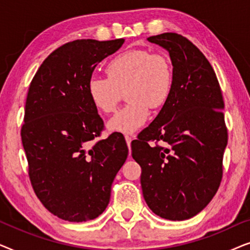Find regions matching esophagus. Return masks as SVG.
<instances>
[{
    "mask_svg": "<svg viewBox=\"0 0 250 250\" xmlns=\"http://www.w3.org/2000/svg\"><path fill=\"white\" fill-rule=\"evenodd\" d=\"M125 140H126V143H127V146H128V148H129V155H131V142H132V140H133V138L132 136H129V135H125Z\"/></svg>",
    "mask_w": 250,
    "mask_h": 250,
    "instance_id": "34e87169",
    "label": "esophagus"
}]
</instances>
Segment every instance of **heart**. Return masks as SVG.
<instances>
[{
	"label": "heart",
	"instance_id": "1",
	"mask_svg": "<svg viewBox=\"0 0 250 250\" xmlns=\"http://www.w3.org/2000/svg\"><path fill=\"white\" fill-rule=\"evenodd\" d=\"M108 78L91 77L88 98L98 111L111 114L126 92L128 104L108 122L109 131L133 133L146 122L150 107L166 104L173 91L174 74L168 58L151 51L134 49L112 58L105 66Z\"/></svg>",
	"mask_w": 250,
	"mask_h": 250
}]
</instances>
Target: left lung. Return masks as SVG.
<instances>
[{"label": "left lung", "instance_id": "left-lung-1", "mask_svg": "<svg viewBox=\"0 0 250 250\" xmlns=\"http://www.w3.org/2000/svg\"><path fill=\"white\" fill-rule=\"evenodd\" d=\"M168 51L172 94L157 117L132 142L141 166L143 197L150 209L170 221L200 213L217 192L228 145L224 101L216 74L203 52L176 33L150 36ZM162 141L163 146H150Z\"/></svg>", "mask_w": 250, "mask_h": 250}]
</instances>
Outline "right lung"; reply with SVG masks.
Wrapping results in <instances>:
<instances>
[{
  "label": "right lung",
  "mask_w": 250,
  "mask_h": 250,
  "mask_svg": "<svg viewBox=\"0 0 250 250\" xmlns=\"http://www.w3.org/2000/svg\"><path fill=\"white\" fill-rule=\"evenodd\" d=\"M124 41L63 44L43 61L29 85L21 127L29 179L43 206L61 220L84 222L104 213L127 158L122 135L93 141L104 121L87 94L94 68Z\"/></svg>",
  "instance_id": "1"
}]
</instances>
